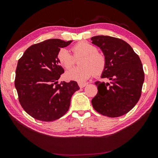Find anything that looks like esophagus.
Here are the masks:
<instances>
[{"label":"esophagus","instance_id":"esophagus-1","mask_svg":"<svg viewBox=\"0 0 158 158\" xmlns=\"http://www.w3.org/2000/svg\"><path fill=\"white\" fill-rule=\"evenodd\" d=\"M78 84H79V86L80 88H81V89H82V88L85 87V85H87L86 83H78Z\"/></svg>","mask_w":158,"mask_h":158}]
</instances>
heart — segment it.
I'll return each instance as SVG.
<instances>
[{
    "mask_svg": "<svg viewBox=\"0 0 158 158\" xmlns=\"http://www.w3.org/2000/svg\"><path fill=\"white\" fill-rule=\"evenodd\" d=\"M74 56L65 48L59 50L58 60L63 68L69 69L75 64V59H80L79 68H73L65 73V78L79 83L86 81L93 74H100L106 68V58L98 52L97 47L88 42H81L72 48Z\"/></svg>",
    "mask_w": 158,
    "mask_h": 158,
    "instance_id": "1",
    "label": "heart"
}]
</instances>
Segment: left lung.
<instances>
[{
	"mask_svg": "<svg viewBox=\"0 0 158 158\" xmlns=\"http://www.w3.org/2000/svg\"><path fill=\"white\" fill-rule=\"evenodd\" d=\"M91 40L106 58L101 77L110 80V83H95L98 92L92 99L93 108L108 117L123 116L137 105L141 97L144 73L140 58L123 40L98 35Z\"/></svg>",
	"mask_w": 158,
	"mask_h": 158,
	"instance_id": "8db88e82",
	"label": "left lung"
}]
</instances>
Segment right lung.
<instances>
[{
    "label": "right lung",
    "mask_w": 158,
    "mask_h": 158,
    "mask_svg": "<svg viewBox=\"0 0 158 158\" xmlns=\"http://www.w3.org/2000/svg\"><path fill=\"white\" fill-rule=\"evenodd\" d=\"M73 40L51 39L28 47L18 61L15 85L21 106L39 121L50 122L68 111L73 95L79 89L77 83H58L64 73L58 60L61 48Z\"/></svg>",
    "instance_id": "obj_1"
}]
</instances>
